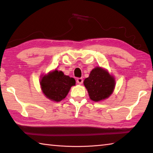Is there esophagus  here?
<instances>
[{
    "mask_svg": "<svg viewBox=\"0 0 153 153\" xmlns=\"http://www.w3.org/2000/svg\"><path fill=\"white\" fill-rule=\"evenodd\" d=\"M76 82H77V84H82V82H83V79L82 78V77H78V78H77Z\"/></svg>",
    "mask_w": 153,
    "mask_h": 153,
    "instance_id": "1",
    "label": "esophagus"
}]
</instances>
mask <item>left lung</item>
Listing matches in <instances>:
<instances>
[{
	"mask_svg": "<svg viewBox=\"0 0 153 153\" xmlns=\"http://www.w3.org/2000/svg\"><path fill=\"white\" fill-rule=\"evenodd\" d=\"M90 99L98 102L108 98L115 88V79L105 69L96 67L84 82Z\"/></svg>",
	"mask_w": 153,
	"mask_h": 153,
	"instance_id": "1",
	"label": "left lung"
}]
</instances>
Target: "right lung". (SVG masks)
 <instances>
[{
    "mask_svg": "<svg viewBox=\"0 0 153 153\" xmlns=\"http://www.w3.org/2000/svg\"><path fill=\"white\" fill-rule=\"evenodd\" d=\"M76 84V80L55 70L45 76L40 81L41 88L45 96L53 101L59 102L66 97L69 89Z\"/></svg>",
    "mask_w": 153,
    "mask_h": 153,
    "instance_id": "1",
    "label": "right lung"
}]
</instances>
